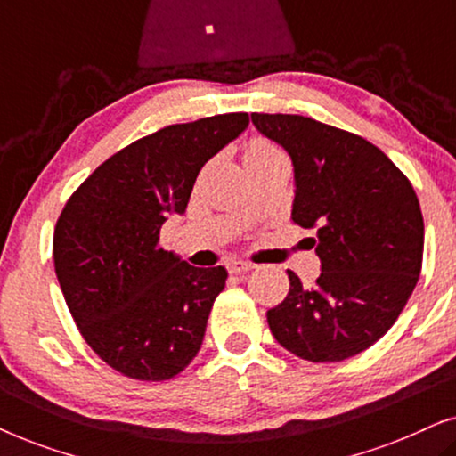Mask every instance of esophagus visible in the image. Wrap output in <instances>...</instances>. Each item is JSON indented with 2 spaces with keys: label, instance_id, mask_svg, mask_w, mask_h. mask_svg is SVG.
<instances>
[{
  "label": "esophagus",
  "instance_id": "34e87169",
  "mask_svg": "<svg viewBox=\"0 0 456 456\" xmlns=\"http://www.w3.org/2000/svg\"><path fill=\"white\" fill-rule=\"evenodd\" d=\"M253 270V264H247L242 259H230L228 261V272L230 273H247Z\"/></svg>",
  "mask_w": 456,
  "mask_h": 456
}]
</instances>
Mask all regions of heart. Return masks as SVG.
<instances>
[{
    "label": "heart",
    "instance_id": "obj_1",
    "mask_svg": "<svg viewBox=\"0 0 456 456\" xmlns=\"http://www.w3.org/2000/svg\"><path fill=\"white\" fill-rule=\"evenodd\" d=\"M276 155H282V151H280L276 145H272L270 141L255 139L248 142L245 149V164H251V161H261V159H270V158H276Z\"/></svg>",
    "mask_w": 456,
    "mask_h": 456
}]
</instances>
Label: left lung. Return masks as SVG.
<instances>
[{"label":"left lung","instance_id":"left-lung-1","mask_svg":"<svg viewBox=\"0 0 456 456\" xmlns=\"http://www.w3.org/2000/svg\"><path fill=\"white\" fill-rule=\"evenodd\" d=\"M295 166L292 222L315 228L314 286L289 270L267 311L280 345L314 363L363 353L392 328L421 272L423 216L407 176L363 136L292 114H251Z\"/></svg>","mask_w":456,"mask_h":456}]
</instances>
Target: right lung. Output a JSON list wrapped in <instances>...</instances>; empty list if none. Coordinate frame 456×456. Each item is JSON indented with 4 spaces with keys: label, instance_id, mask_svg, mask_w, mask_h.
I'll return each mask as SVG.
<instances>
[{
    "label": "right lung",
    "instance_id": "add662e5",
    "mask_svg": "<svg viewBox=\"0 0 456 456\" xmlns=\"http://www.w3.org/2000/svg\"><path fill=\"white\" fill-rule=\"evenodd\" d=\"M248 126V114L172 124L103 161L53 230L60 289L93 351L124 376L164 382L201 348L226 267H195L159 247L201 167Z\"/></svg>",
    "mask_w": 456,
    "mask_h": 456
}]
</instances>
